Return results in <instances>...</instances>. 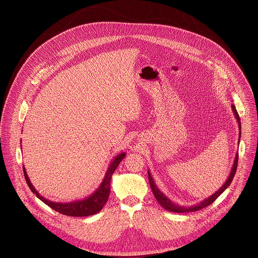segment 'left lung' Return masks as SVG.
Returning a JSON list of instances; mask_svg holds the SVG:
<instances>
[{
  "instance_id": "left-lung-1",
  "label": "left lung",
  "mask_w": 258,
  "mask_h": 258,
  "mask_svg": "<svg viewBox=\"0 0 258 258\" xmlns=\"http://www.w3.org/2000/svg\"><path fill=\"white\" fill-rule=\"evenodd\" d=\"M231 109L232 112L234 114V117L235 119L237 120V123H238V130H239V135H238V144H239V140H240V136H241V124H240V118L238 116V113L235 109V106L233 104H231ZM237 161H238V153L235 154V158H234V161H233V165H232V168H231V171L229 173V176L227 177V180L225 181V183L221 185V187L215 192L213 194L212 196H210L209 198L203 200L201 203L195 205V206H191V207H184V206H180V205H177L175 204L174 202H172L169 198H167L166 195H164L159 188L158 186L155 184L151 174H150V171L148 170V177H149V183H150V186L152 188V191L156 198V200L158 201L159 205L161 207H163L165 210H167L168 212H172V213H191V212H197L199 210H202L208 206H210L211 204H213L221 194L227 188V186L229 184H231L232 180H233V177L235 175V172H236V168H237Z\"/></svg>"
}]
</instances>
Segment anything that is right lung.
Listing matches in <instances>:
<instances>
[{
    "instance_id": "right-lung-1",
    "label": "right lung",
    "mask_w": 258,
    "mask_h": 258,
    "mask_svg": "<svg viewBox=\"0 0 258 258\" xmlns=\"http://www.w3.org/2000/svg\"><path fill=\"white\" fill-rule=\"evenodd\" d=\"M125 156H126V154L123 152V153L117 155L111 161L110 165H109V167L105 173V176L102 180V183L92 195H90L89 197H87L83 200H78V201H74L71 203H55V202L46 200L45 198L40 196L37 189L35 188V186L31 183L29 176L26 172L25 166L23 169H24V175H25L26 182L29 185V187L31 188V190L34 194H36L37 198L41 202H43L45 205H47L49 208L58 212L59 214H62L64 216H69V217H88V216L97 214L98 212H100L103 209V207L106 204V202L109 198V195H110V182L112 175H113L114 171L117 169L120 162L125 158Z\"/></svg>"
}]
</instances>
